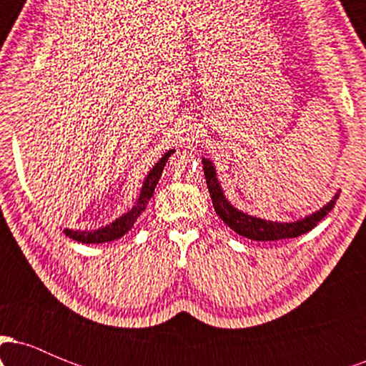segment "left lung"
Segmentation results:
<instances>
[{
  "label": "left lung",
  "mask_w": 366,
  "mask_h": 366,
  "mask_svg": "<svg viewBox=\"0 0 366 366\" xmlns=\"http://www.w3.org/2000/svg\"><path fill=\"white\" fill-rule=\"evenodd\" d=\"M203 170L204 179H207V186L212 196L213 208H215L217 215L224 220L234 232L239 236L253 239V241H279V239H292L301 236V234L310 232L318 222L322 220L327 213L334 208L335 201L339 197V191L332 197L325 207H322L317 212L310 213L305 218H297L294 222H274V220H264V218L247 215V213L241 212L227 199L222 189L220 180H218L217 169L209 158H203Z\"/></svg>",
  "instance_id": "obj_1"
}]
</instances>
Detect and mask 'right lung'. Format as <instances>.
Masks as SVG:
<instances>
[{
  "mask_svg": "<svg viewBox=\"0 0 366 366\" xmlns=\"http://www.w3.org/2000/svg\"><path fill=\"white\" fill-rule=\"evenodd\" d=\"M174 153H175V149H169L162 158L158 159L157 163H154L153 169H151L148 172V175L144 177V182H142L141 192H139V196H137L136 203H134V207L130 208L129 212H125L124 215L115 218V220L110 222L108 225L99 227V229H94V230L63 229V232H65L70 239H74V241L84 242V244H99V242H110V241H115V239H120L122 236H125V234L132 229L134 224H136L137 218L141 217V213L144 212L146 207H148L151 196H153V192H154V187H157L158 180H159V177H162L163 167H165V163L169 162V158Z\"/></svg>",
  "mask_w": 366,
  "mask_h": 366,
  "instance_id": "add662e5",
  "label": "right lung"
}]
</instances>
